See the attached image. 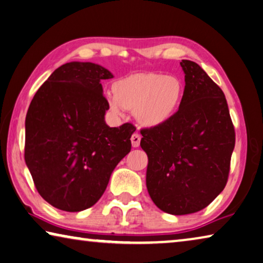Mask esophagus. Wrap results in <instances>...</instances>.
<instances>
[{
  "mask_svg": "<svg viewBox=\"0 0 263 263\" xmlns=\"http://www.w3.org/2000/svg\"><path fill=\"white\" fill-rule=\"evenodd\" d=\"M140 139H141V137L138 135V133H133L132 137H131L132 146L133 147H138L140 145Z\"/></svg>",
  "mask_w": 263,
  "mask_h": 263,
  "instance_id": "34e87169",
  "label": "esophagus"
}]
</instances>
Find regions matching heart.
Wrapping results in <instances>:
<instances>
[{
	"label": "heart",
	"instance_id": "b5f03b06",
	"mask_svg": "<svg viewBox=\"0 0 263 263\" xmlns=\"http://www.w3.org/2000/svg\"><path fill=\"white\" fill-rule=\"evenodd\" d=\"M107 105L116 115L135 111L138 122L148 127L161 126L174 118L184 98V84L177 76L137 72L114 83Z\"/></svg>",
	"mask_w": 263,
	"mask_h": 263
}]
</instances>
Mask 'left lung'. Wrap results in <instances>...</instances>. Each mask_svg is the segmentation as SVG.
Listing matches in <instances>:
<instances>
[{
    "label": "left lung",
    "mask_w": 263,
    "mask_h": 263,
    "mask_svg": "<svg viewBox=\"0 0 263 263\" xmlns=\"http://www.w3.org/2000/svg\"><path fill=\"white\" fill-rule=\"evenodd\" d=\"M180 65L185 90L178 114L161 126L140 130L148 194L173 215L201 211L221 193L235 146L222 90L195 62L182 60Z\"/></svg>",
    "instance_id": "8db88e82"
}]
</instances>
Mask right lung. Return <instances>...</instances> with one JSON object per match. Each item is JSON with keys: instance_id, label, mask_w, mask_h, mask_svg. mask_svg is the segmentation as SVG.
Segmentation results:
<instances>
[{"instance_id": "1", "label": "right lung", "mask_w": 263, "mask_h": 263, "mask_svg": "<svg viewBox=\"0 0 263 263\" xmlns=\"http://www.w3.org/2000/svg\"><path fill=\"white\" fill-rule=\"evenodd\" d=\"M114 76L90 62H70L37 90L26 117L24 159L37 192L65 212L93 206L118 162L131 151L132 124L110 127L102 79Z\"/></svg>"}]
</instances>
